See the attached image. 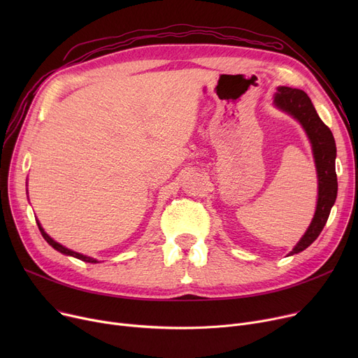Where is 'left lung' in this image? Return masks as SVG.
<instances>
[{"mask_svg": "<svg viewBox=\"0 0 358 358\" xmlns=\"http://www.w3.org/2000/svg\"><path fill=\"white\" fill-rule=\"evenodd\" d=\"M273 104L280 110L292 116L303 127L305 134L312 146V154L315 159L317 174V200L312 222L303 236L299 239L294 248L289 255H294L306 250L310 243L322 232L325 223L329 217L332 206L336 200L338 181L335 173L336 146L332 131L317 116V113L302 90L290 87H277Z\"/></svg>", "mask_w": 358, "mask_h": 358, "instance_id": "8db88e82", "label": "left lung"}]
</instances>
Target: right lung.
Listing matches in <instances>:
<instances>
[{"label": "right lung", "mask_w": 358, "mask_h": 358, "mask_svg": "<svg viewBox=\"0 0 358 358\" xmlns=\"http://www.w3.org/2000/svg\"><path fill=\"white\" fill-rule=\"evenodd\" d=\"M36 222H37V227H39V231H41L42 236L45 238V241L49 243V245H50L53 250L59 251V252H61V254H64V255H69V257H73V258H78V259L85 261V262H91V264H96V262H100V261H99V259H96V258L88 257V255H84V254H80V252H75V251L68 250L66 247L61 245L59 242H56L55 239H52V238L45 232V229L42 228V224H41V222H39V220H36Z\"/></svg>", "instance_id": "1"}]
</instances>
